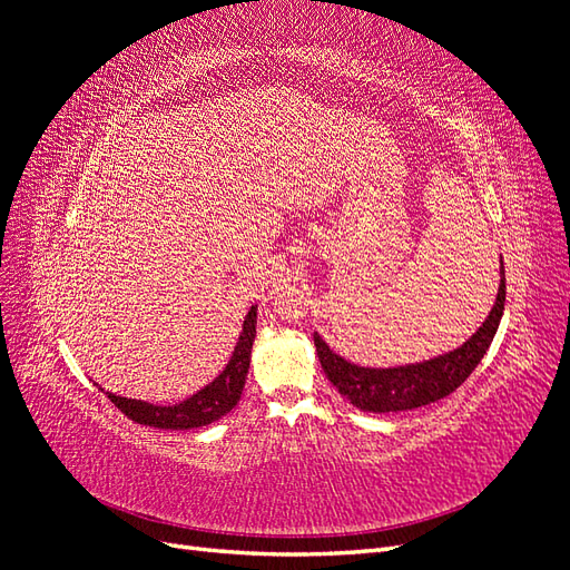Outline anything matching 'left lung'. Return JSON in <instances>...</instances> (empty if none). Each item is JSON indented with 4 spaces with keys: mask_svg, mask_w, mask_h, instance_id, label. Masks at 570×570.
I'll return each instance as SVG.
<instances>
[{
    "mask_svg": "<svg viewBox=\"0 0 570 570\" xmlns=\"http://www.w3.org/2000/svg\"><path fill=\"white\" fill-rule=\"evenodd\" d=\"M504 299L507 278L502 264V281H499L497 302L485 323L478 327V333L471 335V340H465L459 350L421 361V364H406L394 368H366L335 354L318 337V333H314V344L327 381L337 387L342 396H347L356 409L373 413L419 409L452 394L465 377L475 371L480 358L485 356L490 347L499 321H502Z\"/></svg>",
    "mask_w": 570,
    "mask_h": 570,
    "instance_id": "1",
    "label": "left lung"
}]
</instances>
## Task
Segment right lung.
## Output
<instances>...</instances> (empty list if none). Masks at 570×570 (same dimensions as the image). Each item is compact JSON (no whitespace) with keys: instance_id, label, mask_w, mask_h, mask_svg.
<instances>
[{"instance_id":"1","label":"right lung","mask_w":570,"mask_h":570,"mask_svg":"<svg viewBox=\"0 0 570 570\" xmlns=\"http://www.w3.org/2000/svg\"><path fill=\"white\" fill-rule=\"evenodd\" d=\"M256 337V306L249 308V314L243 323V333L235 344V352L228 361V366L218 373V377L195 392L187 400L178 404H149L142 400H128V396H120L114 392H107L109 400L126 413V416L140 425H151L161 430H193L209 425L226 416L228 411L235 409L245 390L247 371H249V356H252V344Z\"/></svg>"}]
</instances>
